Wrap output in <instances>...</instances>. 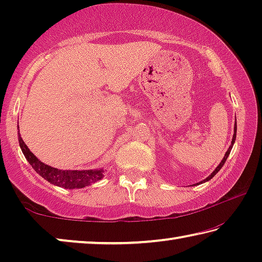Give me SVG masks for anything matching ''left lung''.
<instances>
[{
    "instance_id": "8db88e82",
    "label": "left lung",
    "mask_w": 262,
    "mask_h": 262,
    "mask_svg": "<svg viewBox=\"0 0 262 262\" xmlns=\"http://www.w3.org/2000/svg\"><path fill=\"white\" fill-rule=\"evenodd\" d=\"M236 135H237V122H234V128H233V136H232V141H231V144H230V147H229V149H228V151L225 152V155H224V157H223V159H222L221 161V163L219 164V166H217L214 171H212V173L210 174V176H208L206 179H203L202 181H200V183H198L196 185H200V184H202V183H206V181H209L212 177H214L217 172H219L221 168H222V166L224 165V163H225V161H227L228 159V157H229V155H230V151H231V149H232V147H233V143H234V141H236Z\"/></svg>"
}]
</instances>
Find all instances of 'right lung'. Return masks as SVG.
<instances>
[{"instance_id":"right-lung-1","label":"right lung","mask_w":262,"mask_h":262,"mask_svg":"<svg viewBox=\"0 0 262 262\" xmlns=\"http://www.w3.org/2000/svg\"><path fill=\"white\" fill-rule=\"evenodd\" d=\"M19 128V127H18ZM18 142L21 152L28 159L30 165L34 168L39 176L43 179L50 181L51 184L59 186L66 189L83 188L85 186L96 183L104 177V168H95V170H60L43 164L41 161L34 156L33 152L30 151L28 145L24 143L18 130Z\"/></svg>"}]
</instances>
